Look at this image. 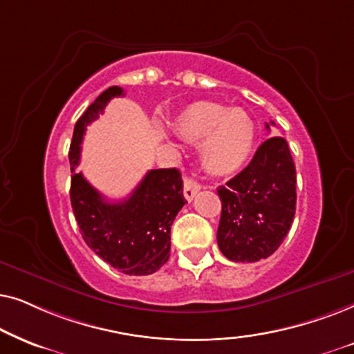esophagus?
Masks as SVG:
<instances>
[{"mask_svg":"<svg viewBox=\"0 0 354 354\" xmlns=\"http://www.w3.org/2000/svg\"><path fill=\"white\" fill-rule=\"evenodd\" d=\"M199 191H201V183H197L194 178H186L185 180V197L186 199L191 202Z\"/></svg>","mask_w":354,"mask_h":354,"instance_id":"esophagus-1","label":"esophagus"}]
</instances>
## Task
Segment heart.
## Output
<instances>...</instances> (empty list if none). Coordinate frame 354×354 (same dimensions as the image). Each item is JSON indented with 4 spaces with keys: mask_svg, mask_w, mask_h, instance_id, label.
Returning <instances> with one entry per match:
<instances>
[{
    "mask_svg": "<svg viewBox=\"0 0 354 354\" xmlns=\"http://www.w3.org/2000/svg\"><path fill=\"white\" fill-rule=\"evenodd\" d=\"M178 134L187 142L202 144V162L214 174L241 168L254 145V122L241 108L197 102L176 118Z\"/></svg>",
    "mask_w": 354,
    "mask_h": 354,
    "instance_id": "heart-1",
    "label": "heart"
}]
</instances>
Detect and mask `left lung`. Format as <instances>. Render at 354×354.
<instances>
[{
    "label": "left lung",
    "instance_id": "obj_1",
    "mask_svg": "<svg viewBox=\"0 0 354 354\" xmlns=\"http://www.w3.org/2000/svg\"><path fill=\"white\" fill-rule=\"evenodd\" d=\"M216 192L221 201L216 243L223 256L233 262L272 256L288 234L296 210V168L288 142L279 136L267 139L251 163Z\"/></svg>",
    "mask_w": 354,
    "mask_h": 354
}]
</instances>
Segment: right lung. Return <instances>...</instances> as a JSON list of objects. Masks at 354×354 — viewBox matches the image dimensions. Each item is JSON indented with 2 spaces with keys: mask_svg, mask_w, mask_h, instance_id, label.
Listing matches in <instances>:
<instances>
[{
  "mask_svg": "<svg viewBox=\"0 0 354 354\" xmlns=\"http://www.w3.org/2000/svg\"><path fill=\"white\" fill-rule=\"evenodd\" d=\"M121 95V87L106 88L75 122L69 147L71 205L84 241L98 257L126 275H150L168 261L171 225L187 202L180 169H150L133 194L120 202H108L75 171L86 128L111 98Z\"/></svg>",
  "mask_w": 354,
  "mask_h": 354,
  "instance_id": "add662e5",
  "label": "right lung"
}]
</instances>
